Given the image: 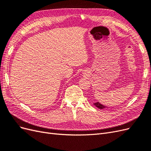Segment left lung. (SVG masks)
Instances as JSON below:
<instances>
[{
    "mask_svg": "<svg viewBox=\"0 0 151 151\" xmlns=\"http://www.w3.org/2000/svg\"><path fill=\"white\" fill-rule=\"evenodd\" d=\"M94 104L96 106L97 108H99V109H104V108H108V107H106V106H104V105H103V104H101V103H99V102H96V103H94Z\"/></svg>",
    "mask_w": 151,
    "mask_h": 151,
    "instance_id": "8db88e82",
    "label": "left lung"
}]
</instances>
